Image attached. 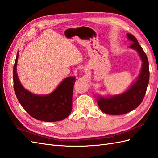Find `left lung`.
<instances>
[{"instance_id": "left-lung-1", "label": "left lung", "mask_w": 158, "mask_h": 158, "mask_svg": "<svg viewBox=\"0 0 158 158\" xmlns=\"http://www.w3.org/2000/svg\"><path fill=\"white\" fill-rule=\"evenodd\" d=\"M128 40L131 41L129 48L135 49L141 59L142 68L136 82L129 89L121 94L110 98L98 97V105L103 113L112 115L126 114L136 109L143 101L149 80L148 59L145 53L133 35L127 33Z\"/></svg>"}]
</instances>
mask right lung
<instances>
[{
  "label": "right lung",
  "instance_id": "add662e5",
  "mask_svg": "<svg viewBox=\"0 0 158 158\" xmlns=\"http://www.w3.org/2000/svg\"><path fill=\"white\" fill-rule=\"evenodd\" d=\"M19 53L13 67L14 90L19 102L27 112L37 120L55 122L63 120L72 109V94L75 77L65 78L51 94L40 96L25 89L17 74Z\"/></svg>",
  "mask_w": 158,
  "mask_h": 158
}]
</instances>
